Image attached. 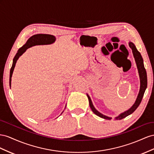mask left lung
I'll return each mask as SVG.
<instances>
[{
    "label": "left lung",
    "instance_id": "8db88e82",
    "mask_svg": "<svg viewBox=\"0 0 154 154\" xmlns=\"http://www.w3.org/2000/svg\"><path fill=\"white\" fill-rule=\"evenodd\" d=\"M129 46H130L131 49L132 50L134 57L135 58V62H136V64H137V66L138 68L139 77H140V90H139V93L137 96V99H136L134 104L131 107V108H130L128 109V110L125 112L124 113H122L118 117H116V120H120V119H124L125 117H126L130 115V114L132 113L135 110V109L137 108V107L139 106L140 102H141L144 94V91H145L146 88L147 87L146 72V69H145V68H144V66L143 59L142 58V56H141V55H140L139 51L137 50V48H136V47L135 46V45L132 42H130L129 43ZM87 96H88V100H89L90 106L91 109V110L93 111V112L95 114H96L97 116L100 117L105 119H107V120L112 119V117H107L104 115H103L102 113H100V112H99L97 110V109L94 108L93 104H92L90 97L88 95H87Z\"/></svg>",
    "mask_w": 154,
    "mask_h": 154
}]
</instances>
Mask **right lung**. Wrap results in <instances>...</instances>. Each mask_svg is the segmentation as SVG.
Masks as SVG:
<instances>
[{"instance_id":"obj_1","label":"right lung","mask_w":154,"mask_h":154,"mask_svg":"<svg viewBox=\"0 0 154 154\" xmlns=\"http://www.w3.org/2000/svg\"><path fill=\"white\" fill-rule=\"evenodd\" d=\"M55 41V37L51 35H48V34H37L34 35L32 37H31L26 42L25 45L20 48L18 50V52L17 53L13 61L12 66L10 69V85L11 86V77L12 73L14 72V69L15 68V66L16 64L17 60H18L19 57L23 55L26 50L28 48L35 46V45H50L53 42H54Z\"/></svg>"}]
</instances>
